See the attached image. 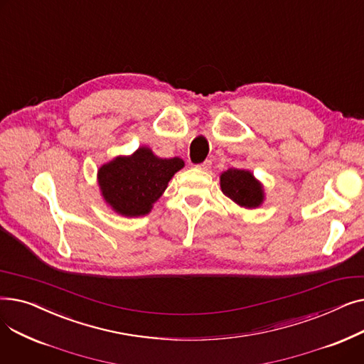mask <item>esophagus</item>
<instances>
[{
    "label": "esophagus",
    "instance_id": "esophagus-1",
    "mask_svg": "<svg viewBox=\"0 0 364 364\" xmlns=\"http://www.w3.org/2000/svg\"><path fill=\"white\" fill-rule=\"evenodd\" d=\"M211 166H213V161H211V159H206V161H203L202 164L198 165V168H199V169H203V171H208Z\"/></svg>",
    "mask_w": 364,
    "mask_h": 364
}]
</instances>
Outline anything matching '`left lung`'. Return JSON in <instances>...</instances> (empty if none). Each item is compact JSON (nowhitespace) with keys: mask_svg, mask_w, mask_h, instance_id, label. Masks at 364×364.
<instances>
[{"mask_svg":"<svg viewBox=\"0 0 364 364\" xmlns=\"http://www.w3.org/2000/svg\"><path fill=\"white\" fill-rule=\"evenodd\" d=\"M221 190L240 206L255 208L262 202V187L250 171L230 168L221 174Z\"/></svg>","mask_w":364,"mask_h":364,"instance_id":"obj_1","label":"left lung"}]
</instances>
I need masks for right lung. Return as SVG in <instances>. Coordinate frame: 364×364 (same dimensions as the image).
Wrapping results in <instances>:
<instances>
[{
    "label": "right lung",
    "instance_id": "1",
    "mask_svg": "<svg viewBox=\"0 0 364 364\" xmlns=\"http://www.w3.org/2000/svg\"><path fill=\"white\" fill-rule=\"evenodd\" d=\"M184 166L180 158L161 159L147 147L132 156H119L99 171V184L106 202L125 217H139L150 211L168 186L171 177Z\"/></svg>",
    "mask_w": 364,
    "mask_h": 364
}]
</instances>
